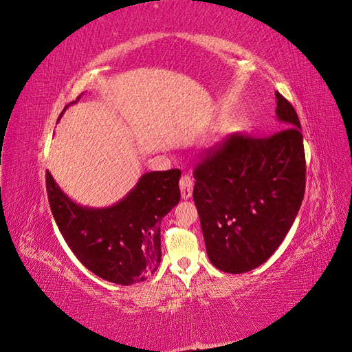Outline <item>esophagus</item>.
<instances>
[{"label": "esophagus", "mask_w": 352, "mask_h": 352, "mask_svg": "<svg viewBox=\"0 0 352 352\" xmlns=\"http://www.w3.org/2000/svg\"><path fill=\"white\" fill-rule=\"evenodd\" d=\"M180 192H182V198L184 199H189L190 197H192V190H194V179L188 176V175H184L182 177H180Z\"/></svg>", "instance_id": "esophagus-1"}]
</instances>
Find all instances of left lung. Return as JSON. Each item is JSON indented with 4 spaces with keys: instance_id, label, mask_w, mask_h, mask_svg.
<instances>
[{
    "instance_id": "obj_1",
    "label": "left lung",
    "mask_w": 352,
    "mask_h": 352,
    "mask_svg": "<svg viewBox=\"0 0 352 352\" xmlns=\"http://www.w3.org/2000/svg\"><path fill=\"white\" fill-rule=\"evenodd\" d=\"M276 119L283 131L267 138L232 135L194 170L192 195L207 255L225 273H245L267 261L301 207V124L279 92Z\"/></svg>"
}]
</instances>
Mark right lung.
Wrapping results in <instances>:
<instances>
[{
    "label": "right lung",
    "instance_id": "add662e5",
    "mask_svg": "<svg viewBox=\"0 0 352 352\" xmlns=\"http://www.w3.org/2000/svg\"><path fill=\"white\" fill-rule=\"evenodd\" d=\"M179 179V168L145 173L119 202L95 208L69 198L47 170V192L52 216L78 260L98 278L127 286L158 269L160 225L180 199Z\"/></svg>",
    "mask_w": 352,
    "mask_h": 352
}]
</instances>
